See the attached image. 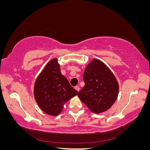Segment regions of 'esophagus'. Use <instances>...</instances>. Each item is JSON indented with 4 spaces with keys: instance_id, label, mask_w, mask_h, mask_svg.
<instances>
[{
    "instance_id": "esophagus-1",
    "label": "esophagus",
    "mask_w": 150,
    "mask_h": 150,
    "mask_svg": "<svg viewBox=\"0 0 150 150\" xmlns=\"http://www.w3.org/2000/svg\"><path fill=\"white\" fill-rule=\"evenodd\" d=\"M74 88H75V89L76 90H77V91H79V90H80V88H79V86H75L74 87Z\"/></svg>"
}]
</instances>
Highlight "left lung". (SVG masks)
Here are the masks:
<instances>
[{"instance_id": "1", "label": "left lung", "mask_w": 150, "mask_h": 150, "mask_svg": "<svg viewBox=\"0 0 150 150\" xmlns=\"http://www.w3.org/2000/svg\"><path fill=\"white\" fill-rule=\"evenodd\" d=\"M83 80L85 85L78 94L81 100L94 113L110 109L117 99L119 84L109 68L94 59L86 67Z\"/></svg>"}]
</instances>
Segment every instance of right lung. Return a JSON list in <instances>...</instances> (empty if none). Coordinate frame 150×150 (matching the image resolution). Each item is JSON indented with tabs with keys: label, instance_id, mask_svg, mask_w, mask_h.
<instances>
[{
	"label": "right lung",
	"instance_id": "obj_1",
	"mask_svg": "<svg viewBox=\"0 0 150 150\" xmlns=\"http://www.w3.org/2000/svg\"><path fill=\"white\" fill-rule=\"evenodd\" d=\"M78 93L61 74L57 59L47 63L34 84L35 101L44 112L51 116L60 114L64 103Z\"/></svg>",
	"mask_w": 150,
	"mask_h": 150
}]
</instances>
